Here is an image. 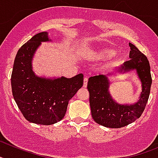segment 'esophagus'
<instances>
[{
    "label": "esophagus",
    "instance_id": "1",
    "mask_svg": "<svg viewBox=\"0 0 158 158\" xmlns=\"http://www.w3.org/2000/svg\"><path fill=\"white\" fill-rule=\"evenodd\" d=\"M87 84H88V77H85L84 79V84H83V86L85 88L87 87Z\"/></svg>",
    "mask_w": 158,
    "mask_h": 158
}]
</instances>
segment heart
<instances>
[{"label":"heart","mask_w":158,"mask_h":158,"mask_svg":"<svg viewBox=\"0 0 158 158\" xmlns=\"http://www.w3.org/2000/svg\"><path fill=\"white\" fill-rule=\"evenodd\" d=\"M115 54V50L111 48H101L96 50L93 52V55L95 58L100 59H107L114 56Z\"/></svg>","instance_id":"heart-1"}]
</instances>
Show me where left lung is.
<instances>
[{
	"label": "left lung",
	"instance_id": "8db88e82",
	"mask_svg": "<svg viewBox=\"0 0 158 158\" xmlns=\"http://www.w3.org/2000/svg\"><path fill=\"white\" fill-rule=\"evenodd\" d=\"M129 46L131 59L115 69L118 73L134 69L137 71L142 82V93L139 101L131 105L116 103L110 94V82L105 75L91 77L88 81L92 116L95 122L106 127L120 128L135 122L142 115L150 96L152 77L149 61L135 45L130 43Z\"/></svg>",
	"mask_w": 158,
	"mask_h": 158
}]
</instances>
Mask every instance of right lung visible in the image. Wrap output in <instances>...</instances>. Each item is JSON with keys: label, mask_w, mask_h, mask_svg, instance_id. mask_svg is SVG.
<instances>
[{"label": "right lung", "mask_w": 158, "mask_h": 158, "mask_svg": "<svg viewBox=\"0 0 158 158\" xmlns=\"http://www.w3.org/2000/svg\"><path fill=\"white\" fill-rule=\"evenodd\" d=\"M40 32L19 49L14 61L11 84L14 100L27 121L51 125L65 116L69 100L83 86L84 76L71 78L40 77L32 70V58L42 42L51 41Z\"/></svg>", "instance_id": "obj_1"}]
</instances>
